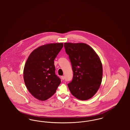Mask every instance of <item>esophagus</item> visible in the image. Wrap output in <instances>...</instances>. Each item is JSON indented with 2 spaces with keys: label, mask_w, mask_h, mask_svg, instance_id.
Instances as JSON below:
<instances>
[{
  "label": "esophagus",
  "mask_w": 130,
  "mask_h": 130,
  "mask_svg": "<svg viewBox=\"0 0 130 130\" xmlns=\"http://www.w3.org/2000/svg\"><path fill=\"white\" fill-rule=\"evenodd\" d=\"M61 78H62V80H64V79H65V77H64V76H61Z\"/></svg>",
  "instance_id": "esophagus-1"
}]
</instances>
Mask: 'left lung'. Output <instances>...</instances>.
<instances>
[{
    "mask_svg": "<svg viewBox=\"0 0 130 130\" xmlns=\"http://www.w3.org/2000/svg\"><path fill=\"white\" fill-rule=\"evenodd\" d=\"M74 73L68 84L71 93L77 99L86 100L98 92L102 78V65L95 52L83 43H65Z\"/></svg>",
    "mask_w": 130,
    "mask_h": 130,
    "instance_id": "1",
    "label": "left lung"
}]
</instances>
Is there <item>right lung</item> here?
Masks as SVG:
<instances>
[{"instance_id": "right-lung-1", "label": "right lung", "mask_w": 130, "mask_h": 130, "mask_svg": "<svg viewBox=\"0 0 130 130\" xmlns=\"http://www.w3.org/2000/svg\"><path fill=\"white\" fill-rule=\"evenodd\" d=\"M63 46L51 43L34 50L26 62L23 77L29 92L37 99L44 101L56 93L61 83L55 74L54 60Z\"/></svg>"}]
</instances>
